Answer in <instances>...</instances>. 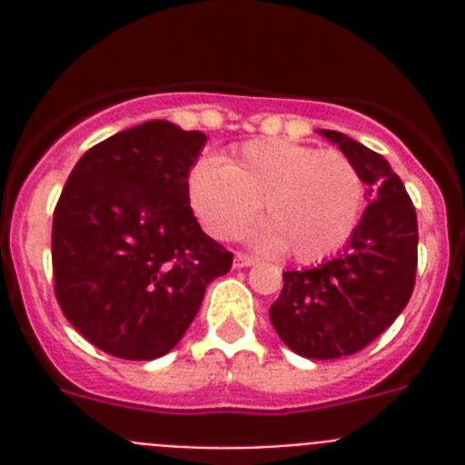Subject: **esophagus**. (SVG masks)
I'll use <instances>...</instances> for the list:
<instances>
[{
	"mask_svg": "<svg viewBox=\"0 0 465 465\" xmlns=\"http://www.w3.org/2000/svg\"><path fill=\"white\" fill-rule=\"evenodd\" d=\"M253 262H256V258L246 256V253H235V258H232V265H235V268H252Z\"/></svg>",
	"mask_w": 465,
	"mask_h": 465,
	"instance_id": "esophagus-1",
	"label": "esophagus"
}]
</instances>
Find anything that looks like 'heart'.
<instances>
[{
    "instance_id": "obj_1",
    "label": "heart",
    "mask_w": 465,
    "mask_h": 465,
    "mask_svg": "<svg viewBox=\"0 0 465 465\" xmlns=\"http://www.w3.org/2000/svg\"><path fill=\"white\" fill-rule=\"evenodd\" d=\"M193 212L209 235L228 240L252 223L262 203L256 240L289 249L298 262H319L354 235L363 212V182L347 155L305 143L249 142L230 163L197 160L188 174Z\"/></svg>"
}]
</instances>
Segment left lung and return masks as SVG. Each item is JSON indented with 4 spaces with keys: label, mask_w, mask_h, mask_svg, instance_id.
<instances>
[{
    "label": "left lung",
    "mask_w": 465,
    "mask_h": 465,
    "mask_svg": "<svg viewBox=\"0 0 465 465\" xmlns=\"http://www.w3.org/2000/svg\"><path fill=\"white\" fill-rule=\"evenodd\" d=\"M319 134L354 163L371 204L332 261L283 272L270 322L295 354L326 361L361 351L405 310L414 289L419 232L412 200L384 155L335 130Z\"/></svg>",
    "instance_id": "obj_1"
}]
</instances>
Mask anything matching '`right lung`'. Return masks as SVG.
I'll use <instances>...</instances> for the list:
<instances>
[{
  "mask_svg": "<svg viewBox=\"0 0 465 465\" xmlns=\"http://www.w3.org/2000/svg\"><path fill=\"white\" fill-rule=\"evenodd\" d=\"M207 134L146 121L81 155L53 213V279L67 322L111 356L179 344L232 253L204 235L188 172Z\"/></svg>",
  "mask_w": 465,
  "mask_h": 465,
  "instance_id": "right-lung-1",
  "label": "right lung"
}]
</instances>
